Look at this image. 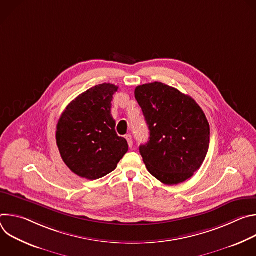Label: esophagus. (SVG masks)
<instances>
[{"mask_svg": "<svg viewBox=\"0 0 256 256\" xmlns=\"http://www.w3.org/2000/svg\"><path fill=\"white\" fill-rule=\"evenodd\" d=\"M126 140H128V147H130V148H132V136H130V134H126Z\"/></svg>", "mask_w": 256, "mask_h": 256, "instance_id": "1", "label": "esophagus"}]
</instances>
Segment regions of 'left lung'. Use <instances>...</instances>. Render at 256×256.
<instances>
[{
  "instance_id": "1",
  "label": "left lung",
  "mask_w": 256,
  "mask_h": 256,
  "mask_svg": "<svg viewBox=\"0 0 256 256\" xmlns=\"http://www.w3.org/2000/svg\"><path fill=\"white\" fill-rule=\"evenodd\" d=\"M136 99L150 130L140 153L148 171L174 186L190 178L202 165L210 146V124L190 96L160 82L138 86Z\"/></svg>"
}]
</instances>
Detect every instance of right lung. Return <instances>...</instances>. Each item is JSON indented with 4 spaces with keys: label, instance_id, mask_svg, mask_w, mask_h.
<instances>
[{
    "label": "right lung",
    "instance_id": "1",
    "mask_svg": "<svg viewBox=\"0 0 256 256\" xmlns=\"http://www.w3.org/2000/svg\"><path fill=\"white\" fill-rule=\"evenodd\" d=\"M118 87L100 84L79 95L56 126V144L66 165L80 177L95 180L112 172L128 144L116 132L112 101Z\"/></svg>",
    "mask_w": 256,
    "mask_h": 256
}]
</instances>
